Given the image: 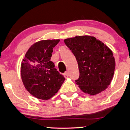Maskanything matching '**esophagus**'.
<instances>
[{"label": "esophagus", "mask_w": 130, "mask_h": 130, "mask_svg": "<svg viewBox=\"0 0 130 130\" xmlns=\"http://www.w3.org/2000/svg\"><path fill=\"white\" fill-rule=\"evenodd\" d=\"M64 76H65V77H66V78L68 77V76H69V71H67V72H65L64 73Z\"/></svg>", "instance_id": "obj_1"}]
</instances>
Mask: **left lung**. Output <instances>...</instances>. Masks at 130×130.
<instances>
[{"instance_id":"obj_1","label":"left lung","mask_w":130,"mask_h":130,"mask_svg":"<svg viewBox=\"0 0 130 130\" xmlns=\"http://www.w3.org/2000/svg\"><path fill=\"white\" fill-rule=\"evenodd\" d=\"M75 56L79 77L76 84L84 93L95 95L107 89L116 67L112 51L95 37L83 35L64 40Z\"/></svg>"}]
</instances>
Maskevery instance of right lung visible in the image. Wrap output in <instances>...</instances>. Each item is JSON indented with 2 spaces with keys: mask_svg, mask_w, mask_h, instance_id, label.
Instances as JSON below:
<instances>
[{
  "mask_svg": "<svg viewBox=\"0 0 130 130\" xmlns=\"http://www.w3.org/2000/svg\"><path fill=\"white\" fill-rule=\"evenodd\" d=\"M60 40H46L34 43L21 62V76L24 86L38 99L51 98L65 80L50 60L53 47Z\"/></svg>",
  "mask_w": 130,
  "mask_h": 130,
  "instance_id": "obj_1",
  "label": "right lung"
}]
</instances>
